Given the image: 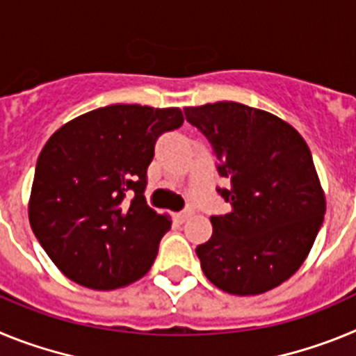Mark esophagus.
I'll list each match as a JSON object with an SVG mask.
<instances>
[{"label": "esophagus", "mask_w": 356, "mask_h": 356, "mask_svg": "<svg viewBox=\"0 0 356 356\" xmlns=\"http://www.w3.org/2000/svg\"><path fill=\"white\" fill-rule=\"evenodd\" d=\"M191 216H193V209H191V207H187V209H184L181 212L176 213V219H178L180 222H185Z\"/></svg>", "instance_id": "obj_1"}]
</instances>
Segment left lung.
<instances>
[{
  "mask_svg": "<svg viewBox=\"0 0 356 356\" xmlns=\"http://www.w3.org/2000/svg\"><path fill=\"white\" fill-rule=\"evenodd\" d=\"M185 119L205 135L229 203L212 216L210 241L196 248L201 269L221 291L254 296L291 278L319 234L326 201L312 153L276 115L235 102L188 106Z\"/></svg>",
  "mask_w": 356,
  "mask_h": 356,
  "instance_id": "obj_1",
  "label": "left lung"
}]
</instances>
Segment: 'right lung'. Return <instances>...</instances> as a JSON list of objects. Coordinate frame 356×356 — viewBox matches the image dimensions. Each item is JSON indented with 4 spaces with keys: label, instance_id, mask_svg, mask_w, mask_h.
I'll use <instances>...</instances> for the list:
<instances>
[{
    "label": "right lung",
    "instance_id": "1",
    "mask_svg": "<svg viewBox=\"0 0 356 356\" xmlns=\"http://www.w3.org/2000/svg\"><path fill=\"white\" fill-rule=\"evenodd\" d=\"M184 124L180 108L110 105L72 119L40 151L28 213L69 280L96 289L149 271L171 221L144 197L155 144Z\"/></svg>",
    "mask_w": 356,
    "mask_h": 356
}]
</instances>
